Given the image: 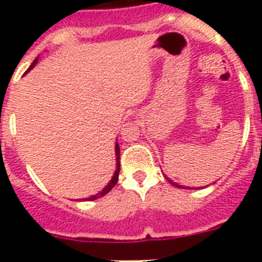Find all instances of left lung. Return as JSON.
<instances>
[{
  "instance_id": "left-lung-1",
  "label": "left lung",
  "mask_w": 262,
  "mask_h": 262,
  "mask_svg": "<svg viewBox=\"0 0 262 262\" xmlns=\"http://www.w3.org/2000/svg\"><path fill=\"white\" fill-rule=\"evenodd\" d=\"M170 183H172V185H175V186H178V187H181V186H179V185H177V183H174V182H171V181H170Z\"/></svg>"
}]
</instances>
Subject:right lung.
Listing matches in <instances>:
<instances>
[{
    "mask_svg": "<svg viewBox=\"0 0 262 262\" xmlns=\"http://www.w3.org/2000/svg\"><path fill=\"white\" fill-rule=\"evenodd\" d=\"M36 62H38V58L35 59L34 62L31 63L30 69H32V68L35 67V63H36ZM30 69H28V71H30ZM28 71H27V72H28ZM115 155H117V170H115L114 175H113V179H111L110 182H108V185H107V186L104 187L102 191H99V193H96L95 195H91L90 199H87L88 201H94V200L100 199V197H103L104 194H107V193H108V191H110L111 189L115 186V183L118 182V175H119V145H118V143L115 144Z\"/></svg>",
    "mask_w": 262,
    "mask_h": 262,
    "instance_id": "1",
    "label": "right lung"
}]
</instances>
